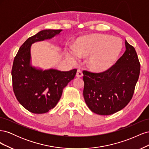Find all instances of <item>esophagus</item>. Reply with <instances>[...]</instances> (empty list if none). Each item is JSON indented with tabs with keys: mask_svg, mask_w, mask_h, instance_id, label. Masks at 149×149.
<instances>
[{
	"mask_svg": "<svg viewBox=\"0 0 149 149\" xmlns=\"http://www.w3.org/2000/svg\"><path fill=\"white\" fill-rule=\"evenodd\" d=\"M83 75V73L81 72V71L79 70H77V73H76V77L81 78V77H82Z\"/></svg>",
	"mask_w": 149,
	"mask_h": 149,
	"instance_id": "1",
	"label": "esophagus"
}]
</instances>
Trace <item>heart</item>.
Listing matches in <instances>:
<instances>
[{
	"instance_id": "heart-1",
	"label": "heart",
	"mask_w": 149,
	"mask_h": 149,
	"mask_svg": "<svg viewBox=\"0 0 149 149\" xmlns=\"http://www.w3.org/2000/svg\"><path fill=\"white\" fill-rule=\"evenodd\" d=\"M123 47V42L119 38L107 35H92L78 38L74 50L70 51L68 55L75 61L78 56L91 54L88 60V67L96 73H102L116 63Z\"/></svg>"
}]
</instances>
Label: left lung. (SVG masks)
<instances>
[{
  "label": "left lung",
  "mask_w": 149,
  "mask_h": 149,
  "mask_svg": "<svg viewBox=\"0 0 149 149\" xmlns=\"http://www.w3.org/2000/svg\"><path fill=\"white\" fill-rule=\"evenodd\" d=\"M125 51L111 68L102 73L83 71V96L91 111L111 115L128 104L138 81L141 65L136 49L125 42Z\"/></svg>",
  "instance_id": "8db88e82"
}]
</instances>
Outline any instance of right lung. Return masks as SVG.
<instances>
[{
	"label": "right lung",
	"mask_w": 149,
	"mask_h": 149,
	"mask_svg": "<svg viewBox=\"0 0 149 149\" xmlns=\"http://www.w3.org/2000/svg\"><path fill=\"white\" fill-rule=\"evenodd\" d=\"M62 30H43L29 38L19 49L12 69V86L20 104L34 114L46 113L60 100L63 89L76 75L77 70L61 71L43 70L31 65L30 48L33 43L51 39Z\"/></svg>",
	"instance_id": "right-lung-1"
}]
</instances>
